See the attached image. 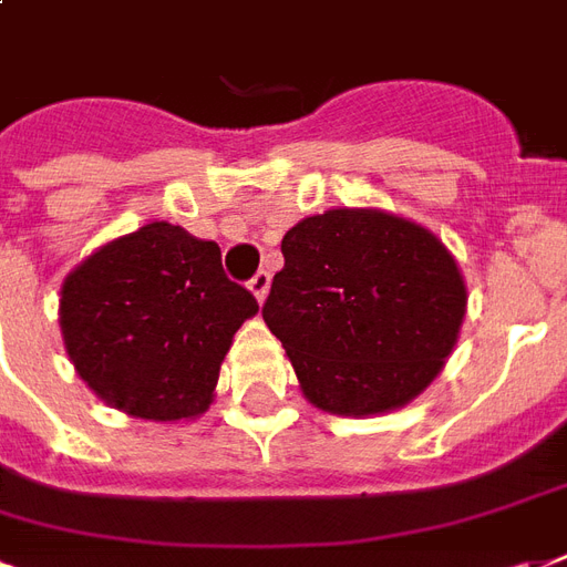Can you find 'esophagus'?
I'll return each mask as SVG.
<instances>
[{
  "label": "esophagus",
  "mask_w": 567,
  "mask_h": 567,
  "mask_svg": "<svg viewBox=\"0 0 567 567\" xmlns=\"http://www.w3.org/2000/svg\"><path fill=\"white\" fill-rule=\"evenodd\" d=\"M249 291L255 293V300L265 302L267 300V291H270V274L267 270H258V274L249 279Z\"/></svg>",
  "instance_id": "34e87169"
}]
</instances>
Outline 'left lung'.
<instances>
[{"label":"left lung","instance_id":"8db88e82","mask_svg":"<svg viewBox=\"0 0 567 567\" xmlns=\"http://www.w3.org/2000/svg\"><path fill=\"white\" fill-rule=\"evenodd\" d=\"M265 323L332 416L369 419L422 395L455 351L466 282L431 228L380 207H330L282 237Z\"/></svg>","mask_w":567,"mask_h":567}]
</instances>
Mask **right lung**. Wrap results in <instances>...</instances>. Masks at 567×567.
I'll return each mask as SVG.
<instances>
[{"instance_id": "1", "label": "right lung", "mask_w": 567, "mask_h": 567, "mask_svg": "<svg viewBox=\"0 0 567 567\" xmlns=\"http://www.w3.org/2000/svg\"><path fill=\"white\" fill-rule=\"evenodd\" d=\"M258 312L214 240L148 223L64 276L59 327L73 369L110 408L187 422L214 401L235 332Z\"/></svg>"}]
</instances>
